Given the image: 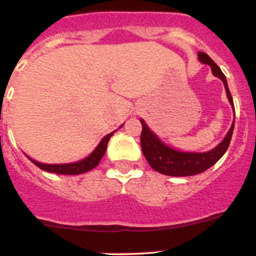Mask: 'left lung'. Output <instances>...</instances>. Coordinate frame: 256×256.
<instances>
[{"label": "left lung", "instance_id": "8db88e82", "mask_svg": "<svg viewBox=\"0 0 256 256\" xmlns=\"http://www.w3.org/2000/svg\"><path fill=\"white\" fill-rule=\"evenodd\" d=\"M198 61L202 62V64L209 65L212 68V74L223 82L226 88V94H227V98L234 112V100H232L230 88H228L227 79H226L224 74L222 73L220 68L205 52H198ZM140 122L142 124L141 148L144 158H146V160H148L154 170L165 174V176H170V177L195 176V174L202 173L206 169H209L210 166H212L227 151L234 128V123L230 126V130H228L224 138H223V141L210 151H205V152H188V151L177 150V148H173L166 144H164L148 128V126L144 119H140Z\"/></svg>", "mask_w": 256, "mask_h": 256}]
</instances>
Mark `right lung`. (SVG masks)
<instances>
[{
	"mask_svg": "<svg viewBox=\"0 0 256 256\" xmlns=\"http://www.w3.org/2000/svg\"><path fill=\"white\" fill-rule=\"evenodd\" d=\"M120 126H119V128H120ZM115 132H116V130L106 134L90 155L86 156L84 159L78 160V162H64V164H44V162H37V160H33L32 158H29L28 155H26V158H28L33 164L37 165L38 168H40L42 170L50 172V173L65 174V176H76V174L87 173V172L92 170V169L96 168L97 165H98V162H100V160L102 159V156L105 155L106 152L108 140H110V137H112Z\"/></svg>",
	"mask_w": 256,
	"mask_h": 256,
	"instance_id": "1",
	"label": "right lung"
}]
</instances>
